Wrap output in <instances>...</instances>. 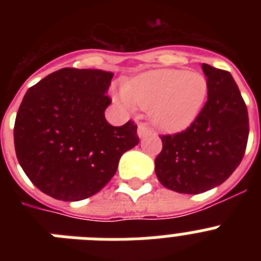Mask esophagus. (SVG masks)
<instances>
[{
  "label": "esophagus",
  "instance_id": "esophagus-1",
  "mask_svg": "<svg viewBox=\"0 0 261 261\" xmlns=\"http://www.w3.org/2000/svg\"><path fill=\"white\" fill-rule=\"evenodd\" d=\"M151 133V129L147 128L145 124H138V128H137V135L140 138H145L147 135H150Z\"/></svg>",
  "mask_w": 261,
  "mask_h": 261
}]
</instances>
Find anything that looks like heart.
<instances>
[{
    "label": "heart",
    "mask_w": 261,
    "mask_h": 261,
    "mask_svg": "<svg viewBox=\"0 0 261 261\" xmlns=\"http://www.w3.org/2000/svg\"><path fill=\"white\" fill-rule=\"evenodd\" d=\"M208 91V80L200 71L156 69L125 82L114 98L129 112H133L136 106L149 108L154 126L162 132L177 133L195 123Z\"/></svg>",
    "instance_id": "heart-1"
}]
</instances>
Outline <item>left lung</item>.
<instances>
[{
	"label": "left lung",
	"instance_id": "8db88e82",
	"mask_svg": "<svg viewBox=\"0 0 261 261\" xmlns=\"http://www.w3.org/2000/svg\"><path fill=\"white\" fill-rule=\"evenodd\" d=\"M208 102L184 132L162 136L155 175L179 193H201L220 186L235 171L248 138L247 107L229 71L202 64Z\"/></svg>",
	"mask_w": 261,
	"mask_h": 261
}]
</instances>
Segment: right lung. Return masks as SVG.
<instances>
[{
    "label": "right lung",
    "instance_id": "1",
    "mask_svg": "<svg viewBox=\"0 0 261 261\" xmlns=\"http://www.w3.org/2000/svg\"><path fill=\"white\" fill-rule=\"evenodd\" d=\"M114 73L64 68L30 87L18 110L14 145L20 167L41 192L62 201L95 195L140 142L137 125L107 123Z\"/></svg>",
    "mask_w": 261,
    "mask_h": 261
}]
</instances>
